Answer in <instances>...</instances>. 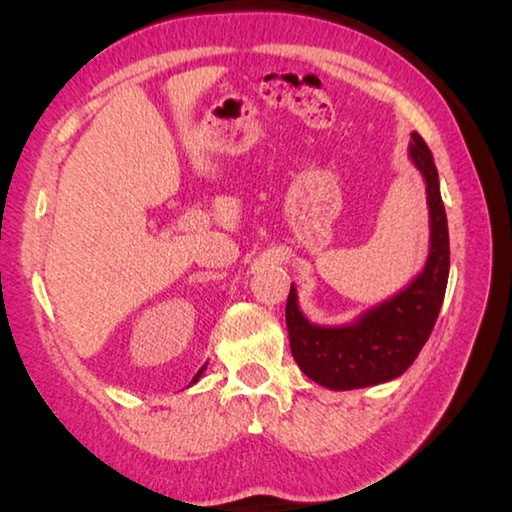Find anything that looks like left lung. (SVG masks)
I'll use <instances>...</instances> for the list:
<instances>
[{"instance_id": "left-lung-1", "label": "left lung", "mask_w": 512, "mask_h": 512, "mask_svg": "<svg viewBox=\"0 0 512 512\" xmlns=\"http://www.w3.org/2000/svg\"><path fill=\"white\" fill-rule=\"evenodd\" d=\"M409 153L427 180L431 216L429 259L411 287L368 311L359 323L318 327L302 316L291 284L287 298L291 354L309 379L332 391H352L400 377L427 343L443 307L449 277V232L438 169L429 146L418 133L411 135Z\"/></svg>"}]
</instances>
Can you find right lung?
<instances>
[{"mask_svg": "<svg viewBox=\"0 0 512 512\" xmlns=\"http://www.w3.org/2000/svg\"><path fill=\"white\" fill-rule=\"evenodd\" d=\"M203 368H205V366H203ZM203 368H201V370H198V372H196V377H194V381H198V377H201V372H203Z\"/></svg>", "mask_w": 512, "mask_h": 512, "instance_id": "1", "label": "right lung"}]
</instances>
